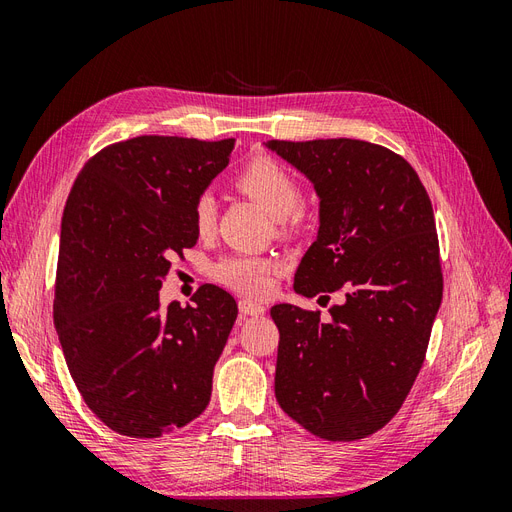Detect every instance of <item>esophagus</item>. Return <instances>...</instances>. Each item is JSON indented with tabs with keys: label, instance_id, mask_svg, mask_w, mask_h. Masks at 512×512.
I'll use <instances>...</instances> for the list:
<instances>
[{
	"label": "esophagus",
	"instance_id": "esophagus-1",
	"mask_svg": "<svg viewBox=\"0 0 512 512\" xmlns=\"http://www.w3.org/2000/svg\"><path fill=\"white\" fill-rule=\"evenodd\" d=\"M239 314H241L243 320L250 318V316H262V314H265V307H262V305L256 303V301L243 299V301H239Z\"/></svg>",
	"mask_w": 512,
	"mask_h": 512
}]
</instances>
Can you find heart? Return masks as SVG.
<instances>
[{
	"label": "heart",
	"instance_id": "obj_1",
	"mask_svg": "<svg viewBox=\"0 0 512 512\" xmlns=\"http://www.w3.org/2000/svg\"><path fill=\"white\" fill-rule=\"evenodd\" d=\"M239 188L252 196L256 203L275 220H286L303 203L301 185L284 166L273 160L260 158L247 164L237 179ZM218 205L211 194L198 196L194 203V226L200 235H209L215 228ZM271 260L254 254H235L222 258L213 269V275L230 288L245 294H260L267 288V277L271 271Z\"/></svg>",
	"mask_w": 512,
	"mask_h": 512
}]
</instances>
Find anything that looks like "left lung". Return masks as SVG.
Segmentation results:
<instances>
[{
  "mask_svg": "<svg viewBox=\"0 0 512 512\" xmlns=\"http://www.w3.org/2000/svg\"><path fill=\"white\" fill-rule=\"evenodd\" d=\"M314 185L318 235L294 292H344L320 312L280 303L275 397L314 436L348 442L382 429L421 371L442 303L431 200L397 153L354 138L269 141ZM322 299V297H320Z\"/></svg>",
  "mask_w": 512,
  "mask_h": 512,
  "instance_id": "left-lung-1",
  "label": "left lung"
}]
</instances>
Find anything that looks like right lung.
<instances>
[{
	"label": "right lung",
	"mask_w": 512,
	"mask_h": 512,
	"mask_svg": "<svg viewBox=\"0 0 512 512\" xmlns=\"http://www.w3.org/2000/svg\"><path fill=\"white\" fill-rule=\"evenodd\" d=\"M235 141L136 136L76 177L61 218L53 318L85 404L121 436L160 438L203 414L237 303L213 284L160 303L170 258L198 241L194 203Z\"/></svg>",
	"instance_id": "1"
}]
</instances>
